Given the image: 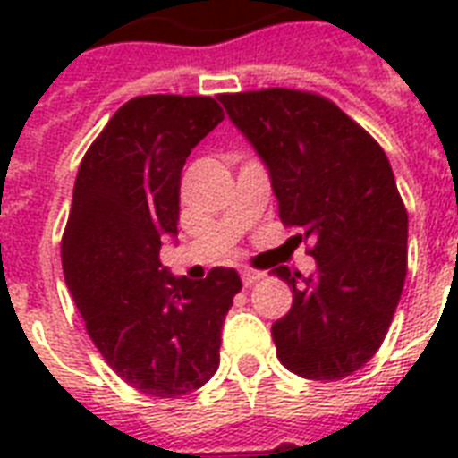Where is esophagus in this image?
Returning <instances> with one entry per match:
<instances>
[{
  "label": "esophagus",
  "mask_w": 458,
  "mask_h": 458,
  "mask_svg": "<svg viewBox=\"0 0 458 458\" xmlns=\"http://www.w3.org/2000/svg\"><path fill=\"white\" fill-rule=\"evenodd\" d=\"M240 276H242V283L247 287L250 285H254V283H257V280H261L264 278V273H259V271H251V268H244L242 273H240Z\"/></svg>",
  "instance_id": "1"
}]
</instances>
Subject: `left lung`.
<instances>
[{"label": "left lung", "instance_id": "8db88e82", "mask_svg": "<svg viewBox=\"0 0 458 458\" xmlns=\"http://www.w3.org/2000/svg\"><path fill=\"white\" fill-rule=\"evenodd\" d=\"M237 131L264 161L280 221L311 240L318 273L276 276L293 309L271 327L287 370L342 380L383 344L406 278L409 218L376 140L323 97L297 89L221 95Z\"/></svg>", "mask_w": 458, "mask_h": 458}]
</instances>
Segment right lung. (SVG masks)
<instances>
[{
	"label": "right lung",
	"instance_id": "obj_1",
	"mask_svg": "<svg viewBox=\"0 0 458 458\" xmlns=\"http://www.w3.org/2000/svg\"><path fill=\"white\" fill-rule=\"evenodd\" d=\"M221 121L211 97H135L92 142L75 178L64 278L104 361L152 397L190 394L211 380L223 320L242 290L235 268L190 280L158 261L178 235L182 165Z\"/></svg>",
	"mask_w": 458,
	"mask_h": 458
}]
</instances>
